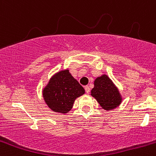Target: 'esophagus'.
I'll list each match as a JSON object with an SVG mask.
<instances>
[{
  "label": "esophagus",
  "instance_id": "34e87169",
  "mask_svg": "<svg viewBox=\"0 0 156 156\" xmlns=\"http://www.w3.org/2000/svg\"><path fill=\"white\" fill-rule=\"evenodd\" d=\"M84 89H85V91H86L87 94L90 93V87H88V86H85L84 87Z\"/></svg>",
  "mask_w": 156,
  "mask_h": 156
}]
</instances>
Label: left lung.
I'll use <instances>...</instances> for the list:
<instances>
[{
    "mask_svg": "<svg viewBox=\"0 0 156 156\" xmlns=\"http://www.w3.org/2000/svg\"><path fill=\"white\" fill-rule=\"evenodd\" d=\"M94 85L90 94L105 110L111 111L121 104L122 98L119 89L108 76L103 74L97 77Z\"/></svg>",
    "mask_w": 156,
    "mask_h": 156,
    "instance_id": "obj_1",
    "label": "left lung"
}]
</instances>
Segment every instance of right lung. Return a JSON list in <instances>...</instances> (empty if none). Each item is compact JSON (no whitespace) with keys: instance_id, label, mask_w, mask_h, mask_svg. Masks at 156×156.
<instances>
[{"instance_id":"1","label":"right lung","mask_w":156,"mask_h":156,"mask_svg":"<svg viewBox=\"0 0 156 156\" xmlns=\"http://www.w3.org/2000/svg\"><path fill=\"white\" fill-rule=\"evenodd\" d=\"M85 93L79 82L73 78L69 69L54 74L43 89V98L53 112L66 114L72 109L77 98Z\"/></svg>"}]
</instances>
